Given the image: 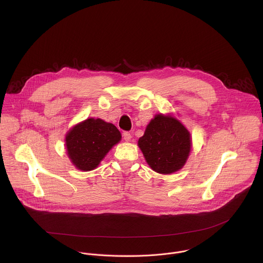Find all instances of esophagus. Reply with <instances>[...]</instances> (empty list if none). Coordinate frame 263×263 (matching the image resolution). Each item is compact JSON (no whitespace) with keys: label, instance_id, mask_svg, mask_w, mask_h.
Here are the masks:
<instances>
[{"label":"esophagus","instance_id":"esophagus-1","mask_svg":"<svg viewBox=\"0 0 263 263\" xmlns=\"http://www.w3.org/2000/svg\"><path fill=\"white\" fill-rule=\"evenodd\" d=\"M132 135L128 133V132H125V133H123V140L125 141V142H130V140H132Z\"/></svg>","mask_w":263,"mask_h":263}]
</instances>
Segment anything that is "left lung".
<instances>
[{"instance_id": "obj_1", "label": "left lung", "mask_w": 263, "mask_h": 263, "mask_svg": "<svg viewBox=\"0 0 263 263\" xmlns=\"http://www.w3.org/2000/svg\"><path fill=\"white\" fill-rule=\"evenodd\" d=\"M151 169L160 174H172L182 169L187 161L192 141L187 128L172 114H156L139 139Z\"/></svg>"}]
</instances>
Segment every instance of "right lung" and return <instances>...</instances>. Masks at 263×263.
Returning <instances> with one entry per match:
<instances>
[{
	"label": "right lung",
	"instance_id": "right-lung-1",
	"mask_svg": "<svg viewBox=\"0 0 263 263\" xmlns=\"http://www.w3.org/2000/svg\"><path fill=\"white\" fill-rule=\"evenodd\" d=\"M120 140L121 134L114 124L90 117L75 124L67 133L65 141L72 164L78 170L91 171Z\"/></svg>",
	"mask_w": 263,
	"mask_h": 263
}]
</instances>
